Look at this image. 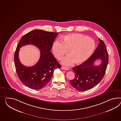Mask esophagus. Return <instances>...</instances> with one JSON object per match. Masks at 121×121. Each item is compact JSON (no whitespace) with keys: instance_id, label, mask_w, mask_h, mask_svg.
<instances>
[{"instance_id":"1","label":"esophagus","mask_w":121,"mask_h":121,"mask_svg":"<svg viewBox=\"0 0 121 121\" xmlns=\"http://www.w3.org/2000/svg\"><path fill=\"white\" fill-rule=\"evenodd\" d=\"M61 69H62L63 70H68L69 69L67 68V67H64V66H63L61 67Z\"/></svg>"}]
</instances>
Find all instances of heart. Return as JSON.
Wrapping results in <instances>:
<instances>
[{
  "instance_id": "1",
  "label": "heart",
  "mask_w": 121,
  "mask_h": 121,
  "mask_svg": "<svg viewBox=\"0 0 121 121\" xmlns=\"http://www.w3.org/2000/svg\"><path fill=\"white\" fill-rule=\"evenodd\" d=\"M95 48V43L91 38L80 34H71L65 35L63 42L55 41L52 46L54 55L58 60L65 54L70 53L62 60L66 66L73 65L75 62L80 65L86 61L91 56Z\"/></svg>"
}]
</instances>
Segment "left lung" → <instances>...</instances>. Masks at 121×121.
<instances>
[{"label": "left lung", "mask_w": 121, "mask_h": 121, "mask_svg": "<svg viewBox=\"0 0 121 121\" xmlns=\"http://www.w3.org/2000/svg\"><path fill=\"white\" fill-rule=\"evenodd\" d=\"M99 43L93 54L86 61L72 68L75 78L70 81L71 86L79 91H86L96 86L103 79L108 62V54L105 45L99 38ZM101 59L102 63L95 66L94 62Z\"/></svg>", "instance_id": "left-lung-1"}]
</instances>
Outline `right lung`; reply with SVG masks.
Masks as SVG:
<instances>
[{
  "label": "right lung",
  "mask_w": 121,
  "mask_h": 121,
  "mask_svg": "<svg viewBox=\"0 0 121 121\" xmlns=\"http://www.w3.org/2000/svg\"><path fill=\"white\" fill-rule=\"evenodd\" d=\"M58 33L35 30L21 39L14 53L16 70L19 79L28 87L39 90L46 86L50 80L54 71L61 66L50 52L53 42ZM32 44L41 50V57L38 63L32 67L23 65L18 59V51L22 46Z\"/></svg>",
  "instance_id": "add662e5"
}]
</instances>
